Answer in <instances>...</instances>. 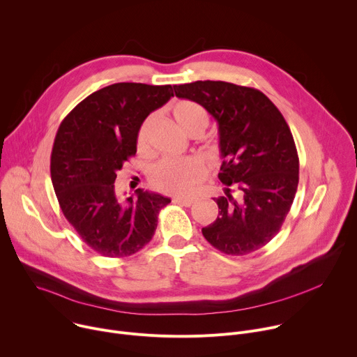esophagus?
I'll use <instances>...</instances> for the list:
<instances>
[{"instance_id": "esophagus-1", "label": "esophagus", "mask_w": 357, "mask_h": 357, "mask_svg": "<svg viewBox=\"0 0 357 357\" xmlns=\"http://www.w3.org/2000/svg\"><path fill=\"white\" fill-rule=\"evenodd\" d=\"M174 202L178 203V205H182V206L189 208V206H192L193 203L196 202V199H195V197H174Z\"/></svg>"}]
</instances>
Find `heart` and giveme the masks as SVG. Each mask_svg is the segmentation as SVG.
<instances>
[{"label":"heart","mask_w":357,"mask_h":357,"mask_svg":"<svg viewBox=\"0 0 357 357\" xmlns=\"http://www.w3.org/2000/svg\"><path fill=\"white\" fill-rule=\"evenodd\" d=\"M172 116L179 127L186 132L205 131L209 124L206 109L192 100H181L172 107ZM154 116H149L141 124L137 134L138 148H145ZM205 176V164L199 158H165L157 162L149 171V182L155 189L169 195L189 193Z\"/></svg>","instance_id":"heart-1"}]
</instances>
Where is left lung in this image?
<instances>
[{
  "label": "left lung",
  "mask_w": 357,
  "mask_h": 357,
  "mask_svg": "<svg viewBox=\"0 0 357 357\" xmlns=\"http://www.w3.org/2000/svg\"><path fill=\"white\" fill-rule=\"evenodd\" d=\"M174 90L176 97L205 107L218 123L223 158L219 179L226 196L216 199L219 216L202 229L203 236L231 256L261 248L280 231L299 179L287 121L273 101L252 87L197 80Z\"/></svg>",
  "instance_id": "8db88e82"
}]
</instances>
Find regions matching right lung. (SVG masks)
Here are the masks:
<instances>
[{
	"label": "right lung",
	"instance_id": "right-lung-1",
	"mask_svg": "<svg viewBox=\"0 0 357 357\" xmlns=\"http://www.w3.org/2000/svg\"><path fill=\"white\" fill-rule=\"evenodd\" d=\"M172 96L171 84L114 83L87 96L59 126L50 155L52 185L68 222L101 256L127 257L141 250L171 202L142 189L121 202L114 182L135 155L144 120Z\"/></svg>",
	"mask_w": 357,
	"mask_h": 357
}]
</instances>
